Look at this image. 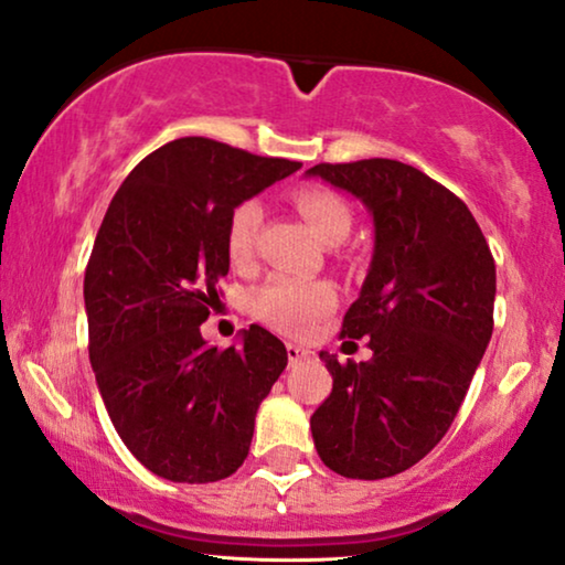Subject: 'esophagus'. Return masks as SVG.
<instances>
[{"instance_id": "esophagus-1", "label": "esophagus", "mask_w": 565, "mask_h": 565, "mask_svg": "<svg viewBox=\"0 0 565 565\" xmlns=\"http://www.w3.org/2000/svg\"><path fill=\"white\" fill-rule=\"evenodd\" d=\"M287 356H289V364H297V361H305L312 356L310 349H305V345H297V343H289L287 345Z\"/></svg>"}]
</instances>
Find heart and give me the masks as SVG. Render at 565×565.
I'll use <instances>...</instances> for the list:
<instances>
[{
  "label": "heart",
  "mask_w": 565,
  "mask_h": 565,
  "mask_svg": "<svg viewBox=\"0 0 565 565\" xmlns=\"http://www.w3.org/2000/svg\"><path fill=\"white\" fill-rule=\"evenodd\" d=\"M297 212L305 216L310 230L322 243H341L351 230V209L345 201L326 188H302L295 193ZM263 209L255 199L239 201L227 222V250L235 263L250 260L258 239ZM338 291L322 278L274 276L255 291L253 310L260 320L284 333H310L318 322L335 310Z\"/></svg>",
  "instance_id": "b5f03b06"
}]
</instances>
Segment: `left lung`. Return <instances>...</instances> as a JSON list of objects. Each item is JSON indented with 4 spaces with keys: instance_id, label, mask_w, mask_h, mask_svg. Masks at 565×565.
I'll return each instance as SVG.
<instances>
[{
    "instance_id": "1",
    "label": "left lung",
    "mask_w": 565,
    "mask_h": 565,
    "mask_svg": "<svg viewBox=\"0 0 565 565\" xmlns=\"http://www.w3.org/2000/svg\"><path fill=\"white\" fill-rule=\"evenodd\" d=\"M361 199L374 255L341 338L372 359L322 351L333 393L312 413L320 460L343 478L408 470L449 431L493 333L495 263L462 199L397 160L320 162L307 170Z\"/></svg>"
}]
</instances>
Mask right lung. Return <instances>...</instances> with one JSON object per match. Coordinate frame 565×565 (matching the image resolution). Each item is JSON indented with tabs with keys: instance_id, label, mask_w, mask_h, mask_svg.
Masks as SVG:
<instances>
[{
	"instance_id": "obj_1",
	"label": "right lung",
	"mask_w": 565,
	"mask_h": 565,
	"mask_svg": "<svg viewBox=\"0 0 565 565\" xmlns=\"http://www.w3.org/2000/svg\"><path fill=\"white\" fill-rule=\"evenodd\" d=\"M299 168L183 137L147 154L113 195L85 270L89 361L118 436L154 476L214 483L250 452L287 349L260 326L237 349H216L201 322L230 270L232 209Z\"/></svg>"
}]
</instances>
